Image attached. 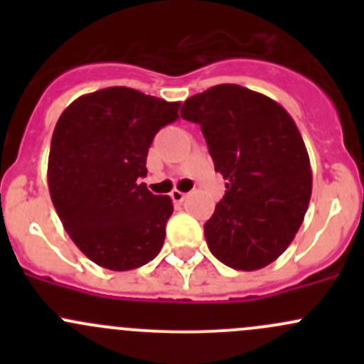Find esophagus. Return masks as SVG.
Segmentation results:
<instances>
[{
    "label": "esophagus",
    "mask_w": 364,
    "mask_h": 364,
    "mask_svg": "<svg viewBox=\"0 0 364 364\" xmlns=\"http://www.w3.org/2000/svg\"><path fill=\"white\" fill-rule=\"evenodd\" d=\"M186 197L185 192H181V190H172L171 192V199L174 200V203H183Z\"/></svg>",
    "instance_id": "34e87169"
}]
</instances>
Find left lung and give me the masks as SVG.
I'll list each match as a JSON object with an SVG mask.
<instances>
[{"label": "left lung", "mask_w": 364, "mask_h": 364, "mask_svg": "<svg viewBox=\"0 0 364 364\" xmlns=\"http://www.w3.org/2000/svg\"><path fill=\"white\" fill-rule=\"evenodd\" d=\"M200 124L225 196L204 223L213 255L232 269L255 271L294 240L311 196L306 146L280 104L237 84H220L183 104Z\"/></svg>", "instance_id": "1"}]
</instances>
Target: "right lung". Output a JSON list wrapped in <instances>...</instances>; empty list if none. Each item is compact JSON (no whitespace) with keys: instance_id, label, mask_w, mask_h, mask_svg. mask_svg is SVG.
Segmentation results:
<instances>
[{"instance_id":"1","label":"right lung","mask_w":364,"mask_h":364,"mask_svg":"<svg viewBox=\"0 0 364 364\" xmlns=\"http://www.w3.org/2000/svg\"><path fill=\"white\" fill-rule=\"evenodd\" d=\"M178 109L179 102L114 86L82 95L58 119L50 199L77 248L105 269H135L161 250L172 200L139 179L148 174L153 137L178 119Z\"/></svg>"}]
</instances>
